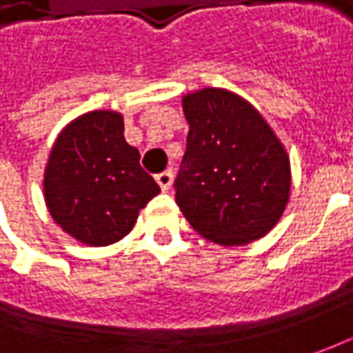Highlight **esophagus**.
<instances>
[{
    "instance_id": "obj_1",
    "label": "esophagus",
    "mask_w": 353,
    "mask_h": 353,
    "mask_svg": "<svg viewBox=\"0 0 353 353\" xmlns=\"http://www.w3.org/2000/svg\"><path fill=\"white\" fill-rule=\"evenodd\" d=\"M157 184L161 186V190L163 192H167L170 188V184H172V174L170 172H161V174H157L155 176Z\"/></svg>"
}]
</instances>
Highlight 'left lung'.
I'll list each match as a JSON object with an SVG mask.
<instances>
[{
  "label": "left lung",
  "instance_id": "8db88e82",
  "mask_svg": "<svg viewBox=\"0 0 353 353\" xmlns=\"http://www.w3.org/2000/svg\"><path fill=\"white\" fill-rule=\"evenodd\" d=\"M188 123L176 204L198 234L218 245L267 236L291 198V159L259 110L225 88L183 96Z\"/></svg>",
  "mask_w": 353,
  "mask_h": 353
}]
</instances>
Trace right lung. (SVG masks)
<instances>
[{"mask_svg":"<svg viewBox=\"0 0 353 353\" xmlns=\"http://www.w3.org/2000/svg\"><path fill=\"white\" fill-rule=\"evenodd\" d=\"M159 192L139 165V151L123 137L119 112H86L52 143L43 174L45 204L54 224L84 245L123 239Z\"/></svg>","mask_w":353,"mask_h":353,"instance_id":"add662e5","label":"right lung"}]
</instances>
